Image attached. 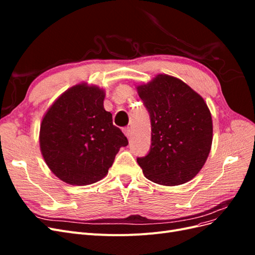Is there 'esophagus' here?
Here are the masks:
<instances>
[{"label":"esophagus","instance_id":"obj_1","mask_svg":"<svg viewBox=\"0 0 255 255\" xmlns=\"http://www.w3.org/2000/svg\"><path fill=\"white\" fill-rule=\"evenodd\" d=\"M123 132H125L126 136L128 138V139L132 137V129H130V128H123Z\"/></svg>","mask_w":255,"mask_h":255}]
</instances>
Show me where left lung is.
I'll return each mask as SVG.
<instances>
[{"label":"left lung","instance_id":"8db88e82","mask_svg":"<svg viewBox=\"0 0 255 255\" xmlns=\"http://www.w3.org/2000/svg\"><path fill=\"white\" fill-rule=\"evenodd\" d=\"M151 119V148L137 163L146 179L165 186L198 174L211 151L213 122L203 98L183 81L158 74L137 87Z\"/></svg>","mask_w":255,"mask_h":255}]
</instances>
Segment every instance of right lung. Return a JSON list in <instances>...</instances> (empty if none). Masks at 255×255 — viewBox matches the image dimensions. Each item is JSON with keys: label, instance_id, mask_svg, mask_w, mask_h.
Returning a JSON list of instances; mask_svg holds the SVG:
<instances>
[{"label": "right lung", "instance_id": "right-lung-1", "mask_svg": "<svg viewBox=\"0 0 255 255\" xmlns=\"http://www.w3.org/2000/svg\"><path fill=\"white\" fill-rule=\"evenodd\" d=\"M105 92L79 84L65 91L41 121L42 156L58 179L71 185L96 183L109 172L128 141L103 106Z\"/></svg>", "mask_w": 255, "mask_h": 255}]
</instances>
